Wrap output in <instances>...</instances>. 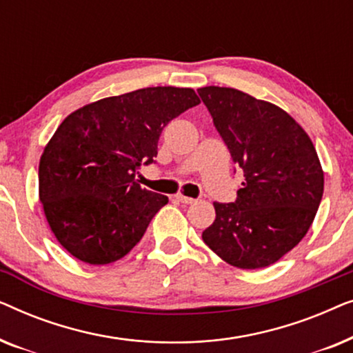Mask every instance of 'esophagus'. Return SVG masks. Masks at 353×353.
<instances>
[{"mask_svg": "<svg viewBox=\"0 0 353 353\" xmlns=\"http://www.w3.org/2000/svg\"><path fill=\"white\" fill-rule=\"evenodd\" d=\"M176 199L183 202V204H192V202H196V199H192V197H188V196H183V194H176Z\"/></svg>", "mask_w": 353, "mask_h": 353, "instance_id": "34e87169", "label": "esophagus"}]
</instances>
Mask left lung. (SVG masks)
I'll use <instances>...</instances> for the list:
<instances>
[{"mask_svg": "<svg viewBox=\"0 0 353 353\" xmlns=\"http://www.w3.org/2000/svg\"><path fill=\"white\" fill-rule=\"evenodd\" d=\"M236 165L243 188L231 204L214 202L202 239L226 263L265 268L301 243L325 188L316 149L305 130L278 105L223 86L197 90Z\"/></svg>", "mask_w": 353, "mask_h": 353, "instance_id": "obj_1", "label": "left lung"}]
</instances>
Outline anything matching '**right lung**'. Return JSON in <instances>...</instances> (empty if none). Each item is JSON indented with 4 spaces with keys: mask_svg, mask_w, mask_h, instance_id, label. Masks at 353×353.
<instances>
[{
    "mask_svg": "<svg viewBox=\"0 0 353 353\" xmlns=\"http://www.w3.org/2000/svg\"><path fill=\"white\" fill-rule=\"evenodd\" d=\"M201 103L192 88L152 86L110 96L62 120L41 154L38 194L57 243L90 265L122 259L167 196L139 186L165 125Z\"/></svg>",
    "mask_w": 353,
    "mask_h": 353,
    "instance_id": "add662e5",
    "label": "right lung"
}]
</instances>
